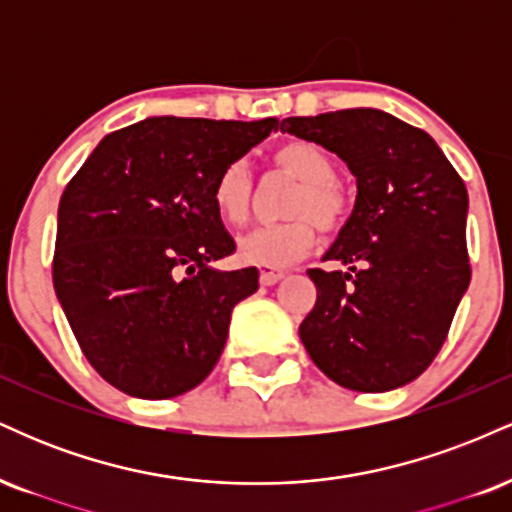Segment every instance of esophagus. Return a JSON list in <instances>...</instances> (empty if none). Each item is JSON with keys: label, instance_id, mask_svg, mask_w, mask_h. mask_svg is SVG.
I'll use <instances>...</instances> for the list:
<instances>
[{"label": "esophagus", "instance_id": "obj_1", "mask_svg": "<svg viewBox=\"0 0 512 512\" xmlns=\"http://www.w3.org/2000/svg\"><path fill=\"white\" fill-rule=\"evenodd\" d=\"M284 279V269H276V267H262L260 269V284L262 286H274L276 281Z\"/></svg>", "mask_w": 512, "mask_h": 512}]
</instances>
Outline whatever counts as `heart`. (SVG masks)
<instances>
[{"label":"heart","instance_id":"obj_1","mask_svg":"<svg viewBox=\"0 0 512 512\" xmlns=\"http://www.w3.org/2000/svg\"><path fill=\"white\" fill-rule=\"evenodd\" d=\"M276 170L298 180V187L286 202L281 223H267L240 236L238 257L260 267H284L308 255L317 243V229L337 233L349 216V197L337 182V163L320 144L291 139L279 144L272 154ZM255 180L245 161H233L216 175L211 202L216 214L228 223H245L250 216Z\"/></svg>","mask_w":512,"mask_h":512}]
</instances>
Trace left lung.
<instances>
[{
	"label": "left lung",
	"mask_w": 512,
	"mask_h": 512,
	"mask_svg": "<svg viewBox=\"0 0 512 512\" xmlns=\"http://www.w3.org/2000/svg\"><path fill=\"white\" fill-rule=\"evenodd\" d=\"M281 132L325 146L356 178V204L325 260L308 269L315 308L298 327L327 378L387 392L431 366L472 267L467 187L419 127L375 108L286 117Z\"/></svg>",
	"instance_id": "8db88e82"
}]
</instances>
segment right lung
Here are the masks:
<instances>
[{
	"mask_svg": "<svg viewBox=\"0 0 512 512\" xmlns=\"http://www.w3.org/2000/svg\"><path fill=\"white\" fill-rule=\"evenodd\" d=\"M276 127L149 117L103 137L69 180L52 284L88 363L125 395L178 397L214 370L260 274L211 267L236 252L211 187Z\"/></svg>",
	"mask_w": 512,
	"mask_h": 512,
	"instance_id": "right-lung-1",
	"label": "right lung"
}]
</instances>
